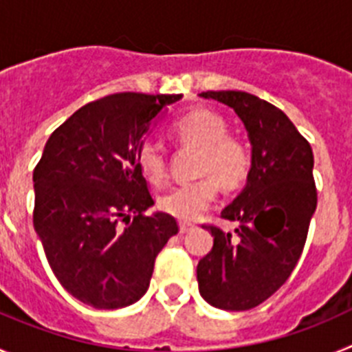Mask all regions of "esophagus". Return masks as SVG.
I'll use <instances>...</instances> for the list:
<instances>
[{"instance_id":"1","label":"esophagus","mask_w":352,"mask_h":352,"mask_svg":"<svg viewBox=\"0 0 352 352\" xmlns=\"http://www.w3.org/2000/svg\"><path fill=\"white\" fill-rule=\"evenodd\" d=\"M192 223H188V222H179V232H182V234H185V232H188L192 229Z\"/></svg>"}]
</instances>
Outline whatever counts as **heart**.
Masks as SVG:
<instances>
[{"label": "heart", "instance_id": "obj_1", "mask_svg": "<svg viewBox=\"0 0 352 352\" xmlns=\"http://www.w3.org/2000/svg\"><path fill=\"white\" fill-rule=\"evenodd\" d=\"M176 139L199 149L197 174H208L195 182L182 183L158 199L164 213L179 220H194L206 211L219 194V179L223 186L241 183L250 169L252 158L247 142L227 133V123L220 114L208 109H194L173 123ZM138 166L149 183L160 185L167 176L166 157L153 141H142L135 149Z\"/></svg>", "mask_w": 352, "mask_h": 352}]
</instances>
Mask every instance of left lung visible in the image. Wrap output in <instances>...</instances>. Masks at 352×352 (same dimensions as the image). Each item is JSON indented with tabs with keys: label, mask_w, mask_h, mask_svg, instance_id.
Wrapping results in <instances>:
<instances>
[{
	"label": "left lung",
	"mask_w": 352,
	"mask_h": 352,
	"mask_svg": "<svg viewBox=\"0 0 352 352\" xmlns=\"http://www.w3.org/2000/svg\"><path fill=\"white\" fill-rule=\"evenodd\" d=\"M241 118L252 144L247 185L222 219L231 232L208 226L213 248L197 264L201 296L223 310H250L285 284L303 252L317 206L314 153L280 109L245 91H206Z\"/></svg>",
	"instance_id": "1"
}]
</instances>
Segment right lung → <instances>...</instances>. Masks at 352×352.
Returning <instances> with one entry per match:
<instances>
[{
    "label": "right lung",
    "instance_id": "obj_1",
    "mask_svg": "<svg viewBox=\"0 0 352 352\" xmlns=\"http://www.w3.org/2000/svg\"><path fill=\"white\" fill-rule=\"evenodd\" d=\"M182 95L116 93L82 105L51 133L33 170V226L52 273L95 309L141 300L178 222L153 206L135 149ZM133 219H130L129 217Z\"/></svg>",
    "mask_w": 352,
    "mask_h": 352
}]
</instances>
